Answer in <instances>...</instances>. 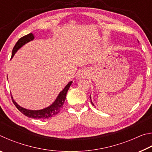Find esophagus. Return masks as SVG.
<instances>
[{
	"mask_svg": "<svg viewBox=\"0 0 152 152\" xmlns=\"http://www.w3.org/2000/svg\"><path fill=\"white\" fill-rule=\"evenodd\" d=\"M86 75H87V72L86 71V70H84V69H82V70H81L78 72V79H81V78H86Z\"/></svg>",
	"mask_w": 152,
	"mask_h": 152,
	"instance_id": "34e87169",
	"label": "esophagus"
}]
</instances>
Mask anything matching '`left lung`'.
Wrapping results in <instances>:
<instances>
[{"instance_id": "1", "label": "left lung", "mask_w": 152, "mask_h": 152, "mask_svg": "<svg viewBox=\"0 0 152 152\" xmlns=\"http://www.w3.org/2000/svg\"><path fill=\"white\" fill-rule=\"evenodd\" d=\"M90 98H91V96H90ZM91 103H92V105H94V104H93V103H92V102L91 101Z\"/></svg>"}]
</instances>
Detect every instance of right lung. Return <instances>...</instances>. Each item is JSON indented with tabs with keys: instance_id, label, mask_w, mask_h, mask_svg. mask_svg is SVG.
<instances>
[{
	"instance_id": "right-lung-1",
	"label": "right lung",
	"mask_w": 152,
	"mask_h": 152,
	"mask_svg": "<svg viewBox=\"0 0 152 152\" xmlns=\"http://www.w3.org/2000/svg\"><path fill=\"white\" fill-rule=\"evenodd\" d=\"M33 38H34V36H33L31 33L23 36V37H20V39L18 40V42L16 43V44L15 45L13 49H12L11 58L13 57L15 53H16V51L19 50L20 47H22V46L25 44L26 43L33 40ZM72 82L71 81L67 84L63 91L58 95L57 99L56 100L55 102H53L51 106L47 107L46 109H44L39 110H27L23 107H20L19 105H18L11 96L12 101L14 104L15 105V107L17 108V109L19 110V111L20 113H22L23 115H25V116L29 117L30 118H33V119H49V118L52 117L53 116H55V115H57L58 113L60 111L61 109H62L63 105L64 104V101H65L66 100V94L67 92H68V91L69 88H70V85L72 84Z\"/></svg>"
}]
</instances>
